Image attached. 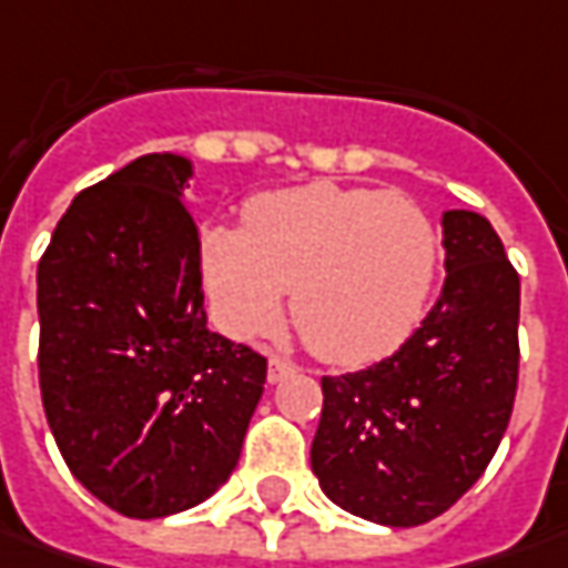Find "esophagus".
Segmentation results:
<instances>
[{
    "mask_svg": "<svg viewBox=\"0 0 568 568\" xmlns=\"http://www.w3.org/2000/svg\"><path fill=\"white\" fill-rule=\"evenodd\" d=\"M295 371H298L295 362H288L283 355H270V364H266V377H270V383L285 381V377H292Z\"/></svg>",
    "mask_w": 568,
    "mask_h": 568,
    "instance_id": "obj_1",
    "label": "esophagus"
}]
</instances>
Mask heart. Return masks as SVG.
Returning <instances> with one entry per match:
<instances>
[{"label": "heart", "instance_id": "b5f03b06", "mask_svg": "<svg viewBox=\"0 0 568 568\" xmlns=\"http://www.w3.org/2000/svg\"><path fill=\"white\" fill-rule=\"evenodd\" d=\"M437 229L415 201L374 187L304 185L247 206L245 229H210L206 285L239 336L292 321L321 358L374 362L415 329L437 273Z\"/></svg>", "mask_w": 568, "mask_h": 568}]
</instances>
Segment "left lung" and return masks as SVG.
<instances>
[{
    "instance_id": "1",
    "label": "left lung",
    "mask_w": 568,
    "mask_h": 568,
    "mask_svg": "<svg viewBox=\"0 0 568 568\" xmlns=\"http://www.w3.org/2000/svg\"><path fill=\"white\" fill-rule=\"evenodd\" d=\"M446 283L383 362L323 377L311 468L345 513L412 528L484 475L518 386V273L494 225L443 213Z\"/></svg>"
}]
</instances>
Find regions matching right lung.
<instances>
[{
  "mask_svg": "<svg viewBox=\"0 0 568 568\" xmlns=\"http://www.w3.org/2000/svg\"><path fill=\"white\" fill-rule=\"evenodd\" d=\"M191 163L138 156L84 187L37 266L40 396L71 475L128 518L204 503L232 475L266 358L206 329Z\"/></svg>",
  "mask_w": 568,
  "mask_h": 568,
  "instance_id": "right-lung-1",
  "label": "right lung"
}]
</instances>
